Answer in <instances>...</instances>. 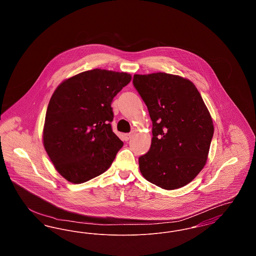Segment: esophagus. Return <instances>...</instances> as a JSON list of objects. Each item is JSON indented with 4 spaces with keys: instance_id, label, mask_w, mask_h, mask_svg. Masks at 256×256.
<instances>
[{
    "instance_id": "esophagus-1",
    "label": "esophagus",
    "mask_w": 256,
    "mask_h": 256,
    "mask_svg": "<svg viewBox=\"0 0 256 256\" xmlns=\"http://www.w3.org/2000/svg\"><path fill=\"white\" fill-rule=\"evenodd\" d=\"M132 132L124 134V140H126V141H128V140L132 138Z\"/></svg>"
}]
</instances>
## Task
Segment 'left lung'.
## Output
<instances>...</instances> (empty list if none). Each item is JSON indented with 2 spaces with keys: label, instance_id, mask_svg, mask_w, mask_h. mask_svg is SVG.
<instances>
[{
  "label": "left lung",
  "instance_id": "left-lung-1",
  "mask_svg": "<svg viewBox=\"0 0 256 256\" xmlns=\"http://www.w3.org/2000/svg\"><path fill=\"white\" fill-rule=\"evenodd\" d=\"M152 122V145L139 158L148 182L166 190L191 182L206 163L213 122L193 82L166 73L134 74Z\"/></svg>",
  "mask_w": 256,
  "mask_h": 256
}]
</instances>
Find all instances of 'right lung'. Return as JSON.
I'll list each match as a JSON object with an SVG mask.
<instances>
[{
	"label": "right lung",
	"instance_id": "right-lung-1",
	"mask_svg": "<svg viewBox=\"0 0 256 256\" xmlns=\"http://www.w3.org/2000/svg\"><path fill=\"white\" fill-rule=\"evenodd\" d=\"M130 74L94 69L64 80L50 100L43 142L61 176L82 183L108 170L124 143L112 132L111 102Z\"/></svg>",
	"mask_w": 256,
	"mask_h": 256
}]
</instances>
